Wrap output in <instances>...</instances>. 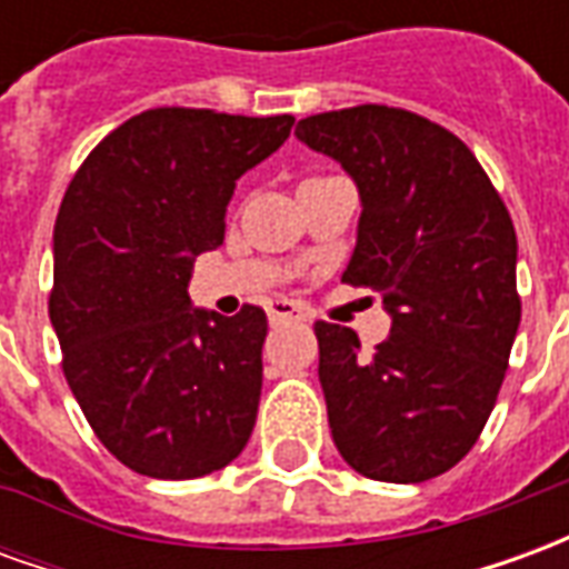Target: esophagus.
<instances>
[{
    "instance_id": "esophagus-1",
    "label": "esophagus",
    "mask_w": 569,
    "mask_h": 569,
    "mask_svg": "<svg viewBox=\"0 0 569 569\" xmlns=\"http://www.w3.org/2000/svg\"><path fill=\"white\" fill-rule=\"evenodd\" d=\"M268 320H271V326H283L289 320H301V310L292 301H273L268 308Z\"/></svg>"
}]
</instances>
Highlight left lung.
<instances>
[{
  "label": "left lung",
  "instance_id": "left-lung-1",
  "mask_svg": "<svg viewBox=\"0 0 569 569\" xmlns=\"http://www.w3.org/2000/svg\"><path fill=\"white\" fill-rule=\"evenodd\" d=\"M296 137L357 182L341 280L375 289L393 320L375 353L347 326H313L335 448L375 481L441 476L488 423L521 322L509 210L463 140L406 109L322 112Z\"/></svg>",
  "mask_w": 569,
  "mask_h": 569
}]
</instances>
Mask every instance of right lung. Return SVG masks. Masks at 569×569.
Listing matches in <instances>:
<instances>
[{
    "instance_id": "right-lung-1",
    "label": "right lung",
    "mask_w": 569,
    "mask_h": 569,
    "mask_svg": "<svg viewBox=\"0 0 569 569\" xmlns=\"http://www.w3.org/2000/svg\"><path fill=\"white\" fill-rule=\"evenodd\" d=\"M292 124L149 109L112 130L63 194L48 298L63 375L97 439L140 476H210L247 448L268 317L194 308L188 280L200 252L222 247L237 179Z\"/></svg>"
}]
</instances>
